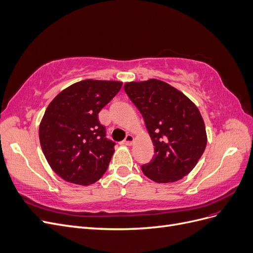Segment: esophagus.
<instances>
[{
    "mask_svg": "<svg viewBox=\"0 0 253 253\" xmlns=\"http://www.w3.org/2000/svg\"><path fill=\"white\" fill-rule=\"evenodd\" d=\"M134 142V136L132 135H127L126 137V139L122 141V144H126V145H131Z\"/></svg>",
    "mask_w": 253,
    "mask_h": 253,
    "instance_id": "34e87169",
    "label": "esophagus"
}]
</instances>
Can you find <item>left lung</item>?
I'll return each mask as SVG.
<instances>
[{
  "label": "left lung",
  "instance_id": "1",
  "mask_svg": "<svg viewBox=\"0 0 253 253\" xmlns=\"http://www.w3.org/2000/svg\"><path fill=\"white\" fill-rule=\"evenodd\" d=\"M125 90L139 110L154 144V157L141 167L158 183L174 182L194 169L207 145L197 106L174 86L157 79L126 82Z\"/></svg>",
  "mask_w": 253,
  "mask_h": 253
}]
</instances>
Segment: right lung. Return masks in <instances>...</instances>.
<instances>
[{
	"instance_id": "1",
	"label": "right lung",
	"mask_w": 253,
	"mask_h": 253,
	"mask_svg": "<svg viewBox=\"0 0 253 253\" xmlns=\"http://www.w3.org/2000/svg\"><path fill=\"white\" fill-rule=\"evenodd\" d=\"M121 86L120 81L82 80L48 104L40 122V144L52 171L65 181L88 186L108 169L115 142L105 138L98 114Z\"/></svg>"
}]
</instances>
